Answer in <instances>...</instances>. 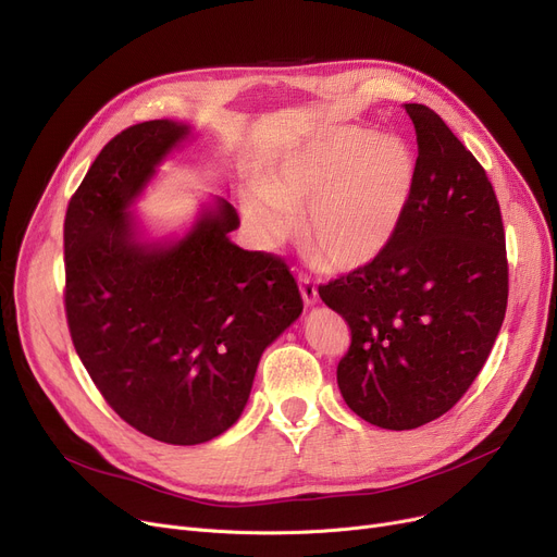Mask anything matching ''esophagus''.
Returning <instances> with one entry per match:
<instances>
[{
    "label": "esophagus",
    "mask_w": 557,
    "mask_h": 557,
    "mask_svg": "<svg viewBox=\"0 0 557 557\" xmlns=\"http://www.w3.org/2000/svg\"><path fill=\"white\" fill-rule=\"evenodd\" d=\"M299 293H301L306 306H313L318 301V287L313 281H310L308 274H299Z\"/></svg>",
    "instance_id": "1"
}]
</instances>
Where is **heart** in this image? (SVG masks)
<instances>
[{
	"instance_id": "1",
	"label": "heart",
	"mask_w": 557,
	"mask_h": 557,
	"mask_svg": "<svg viewBox=\"0 0 557 557\" xmlns=\"http://www.w3.org/2000/svg\"><path fill=\"white\" fill-rule=\"evenodd\" d=\"M416 177L409 146L363 127L308 141L244 198L258 237L274 247L295 231L324 270L354 272L380 258L407 212Z\"/></svg>"
}]
</instances>
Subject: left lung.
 <instances>
[{
	"label": "left lung",
	"mask_w": 557,
	"mask_h": 557,
	"mask_svg": "<svg viewBox=\"0 0 557 557\" xmlns=\"http://www.w3.org/2000/svg\"><path fill=\"white\" fill-rule=\"evenodd\" d=\"M418 158L386 251L320 285L351 331L338 363L347 407L384 430H416L471 388L505 320L509 267L496 191L434 109L405 104Z\"/></svg>",
	"instance_id": "obj_1"
}]
</instances>
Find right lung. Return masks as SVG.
<instances>
[{
  "mask_svg": "<svg viewBox=\"0 0 557 557\" xmlns=\"http://www.w3.org/2000/svg\"><path fill=\"white\" fill-rule=\"evenodd\" d=\"M187 132L173 121L119 132L63 221V306L75 351L129 428L173 446L233 425L264 347L304 308L281 256L228 239L239 221L224 198L175 244L135 237L125 210Z\"/></svg>",
  "mask_w": 557,
  "mask_h": 557,
  "instance_id": "1",
  "label": "right lung"
}]
</instances>
